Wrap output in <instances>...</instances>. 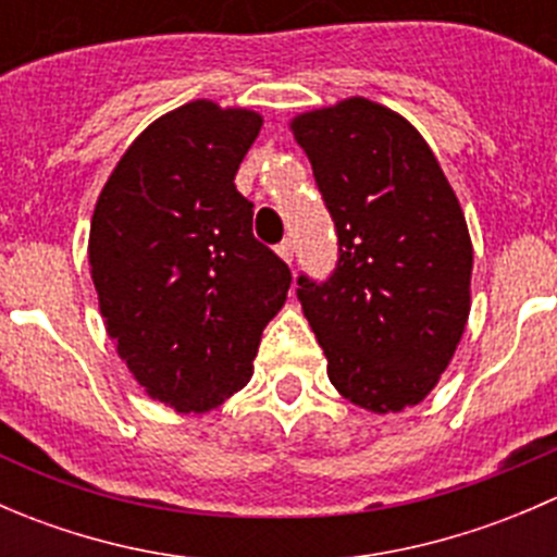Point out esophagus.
Listing matches in <instances>:
<instances>
[{"label":"esophagus","instance_id":"esophagus-1","mask_svg":"<svg viewBox=\"0 0 557 557\" xmlns=\"http://www.w3.org/2000/svg\"><path fill=\"white\" fill-rule=\"evenodd\" d=\"M277 256L283 258L285 263L294 261V239H283V243L277 245Z\"/></svg>","mask_w":557,"mask_h":557}]
</instances>
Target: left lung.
Returning <instances> with one entry per match:
<instances>
[{
	"instance_id": "obj_1",
	"label": "left lung",
	"mask_w": 557,
	"mask_h": 557,
	"mask_svg": "<svg viewBox=\"0 0 557 557\" xmlns=\"http://www.w3.org/2000/svg\"><path fill=\"white\" fill-rule=\"evenodd\" d=\"M339 239L325 283L296 296L329 361V380L369 412L423 401L471 310L469 228L418 128L363 97L290 121Z\"/></svg>"
}]
</instances>
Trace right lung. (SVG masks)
Here are the masks:
<instances>
[{"mask_svg": "<svg viewBox=\"0 0 557 557\" xmlns=\"http://www.w3.org/2000/svg\"><path fill=\"white\" fill-rule=\"evenodd\" d=\"M196 99L150 123L99 194L88 237L107 334L150 398L207 412L247 385L290 269L252 237L234 174L261 132Z\"/></svg>", "mask_w": 557, "mask_h": 557, "instance_id": "add662e5", "label": "right lung"}]
</instances>
